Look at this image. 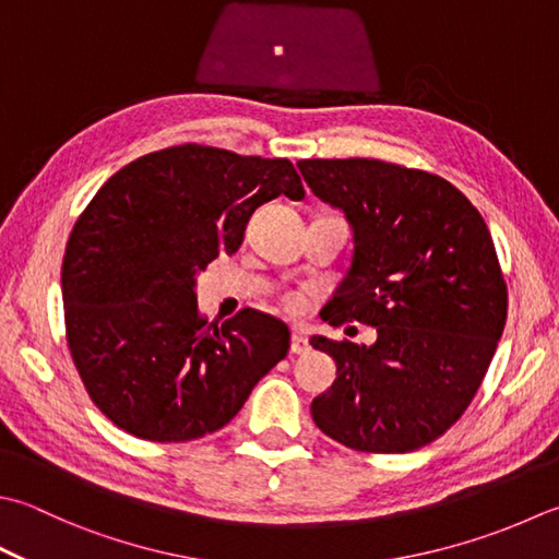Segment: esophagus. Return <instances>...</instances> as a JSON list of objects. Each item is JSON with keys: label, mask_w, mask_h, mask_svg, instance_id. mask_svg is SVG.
Returning a JSON list of instances; mask_svg holds the SVG:
<instances>
[{"label": "esophagus", "mask_w": 559, "mask_h": 559, "mask_svg": "<svg viewBox=\"0 0 559 559\" xmlns=\"http://www.w3.org/2000/svg\"><path fill=\"white\" fill-rule=\"evenodd\" d=\"M310 352V342L308 336H305L302 332H295L293 338H290V354L300 356V354H308Z\"/></svg>", "instance_id": "1"}]
</instances>
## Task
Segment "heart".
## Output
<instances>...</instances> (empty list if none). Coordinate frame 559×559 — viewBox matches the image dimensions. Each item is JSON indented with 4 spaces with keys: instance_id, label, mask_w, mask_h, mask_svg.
I'll return each instance as SVG.
<instances>
[{
    "instance_id": "b5f03b06",
    "label": "heart",
    "mask_w": 559,
    "mask_h": 559,
    "mask_svg": "<svg viewBox=\"0 0 559 559\" xmlns=\"http://www.w3.org/2000/svg\"><path fill=\"white\" fill-rule=\"evenodd\" d=\"M288 305H290V308H298V300L290 298V300H288Z\"/></svg>"
}]
</instances>
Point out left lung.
Returning a JSON list of instances; mask_svg holds the SVG:
<instances>
[{"label":"left lung","instance_id":"1","mask_svg":"<svg viewBox=\"0 0 559 559\" xmlns=\"http://www.w3.org/2000/svg\"><path fill=\"white\" fill-rule=\"evenodd\" d=\"M298 169L354 233L330 324L378 330L373 346L310 338L336 360L312 419L354 451H417L463 417L504 332L507 283L489 229L429 171L360 157L300 159Z\"/></svg>","mask_w":559,"mask_h":559}]
</instances>
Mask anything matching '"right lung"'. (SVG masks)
Instances as JSON below:
<instances>
[{
    "instance_id": "right-lung-1",
    "label": "right lung",
    "mask_w": 559,
    "mask_h": 559,
    "mask_svg": "<svg viewBox=\"0 0 559 559\" xmlns=\"http://www.w3.org/2000/svg\"><path fill=\"white\" fill-rule=\"evenodd\" d=\"M302 181L288 159L179 145L116 171L74 223L62 259L68 346L92 402L118 429L181 443L235 417L288 356L276 317L207 324L195 273L235 254L251 213Z\"/></svg>"
}]
</instances>
